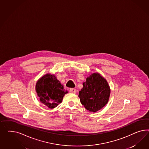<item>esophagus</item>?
Here are the masks:
<instances>
[{"label":"esophagus","instance_id":"obj_1","mask_svg":"<svg viewBox=\"0 0 149 149\" xmlns=\"http://www.w3.org/2000/svg\"><path fill=\"white\" fill-rule=\"evenodd\" d=\"M69 91H70V92L72 93H76V92H77L76 89H75V88H70V89H69Z\"/></svg>","mask_w":149,"mask_h":149}]
</instances>
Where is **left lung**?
Wrapping results in <instances>:
<instances>
[{
	"label": "left lung",
	"instance_id": "obj_1",
	"mask_svg": "<svg viewBox=\"0 0 149 149\" xmlns=\"http://www.w3.org/2000/svg\"><path fill=\"white\" fill-rule=\"evenodd\" d=\"M110 94V88L107 81L99 73H93L83 83L79 97L87 110L95 113L107 104Z\"/></svg>",
	"mask_w": 149,
	"mask_h": 149
}]
</instances>
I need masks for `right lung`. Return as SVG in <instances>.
I'll return each instance as SVG.
<instances>
[{"label":"right lung","instance_id":"1","mask_svg":"<svg viewBox=\"0 0 149 149\" xmlns=\"http://www.w3.org/2000/svg\"><path fill=\"white\" fill-rule=\"evenodd\" d=\"M36 91L41 102L50 109L58 105L68 93L56 77L50 74H46L37 81Z\"/></svg>","mask_w":149,"mask_h":149}]
</instances>
